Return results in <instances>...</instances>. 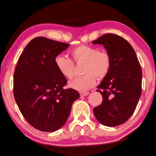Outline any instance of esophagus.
Returning a JSON list of instances; mask_svg holds the SVG:
<instances>
[{
	"instance_id": "obj_1",
	"label": "esophagus",
	"mask_w": 156,
	"mask_h": 156,
	"mask_svg": "<svg viewBox=\"0 0 156 156\" xmlns=\"http://www.w3.org/2000/svg\"><path fill=\"white\" fill-rule=\"evenodd\" d=\"M89 94V92H84V93H80L81 96H87Z\"/></svg>"
}]
</instances>
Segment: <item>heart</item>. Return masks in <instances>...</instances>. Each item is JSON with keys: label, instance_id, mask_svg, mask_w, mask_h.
<instances>
[{"label": "heart", "instance_id": "1", "mask_svg": "<svg viewBox=\"0 0 156 156\" xmlns=\"http://www.w3.org/2000/svg\"><path fill=\"white\" fill-rule=\"evenodd\" d=\"M71 55L77 63L85 62L84 76L71 81V88L80 92H85L96 83V76L103 78L108 74L111 67V57L106 50H99L97 47L81 45L71 51ZM55 66L61 74L67 79L74 76V63L67 56L59 55L55 59Z\"/></svg>", "mask_w": 156, "mask_h": 156}]
</instances>
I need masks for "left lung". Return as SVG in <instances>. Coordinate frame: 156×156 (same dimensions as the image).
Instances as JSON below:
<instances>
[{"label": "left lung", "mask_w": 156, "mask_h": 156, "mask_svg": "<svg viewBox=\"0 0 156 156\" xmlns=\"http://www.w3.org/2000/svg\"><path fill=\"white\" fill-rule=\"evenodd\" d=\"M101 44L111 57V67L98 87L103 101L93 109L104 126L123 124L134 113L142 92V70L132 46L125 39L107 33L92 41Z\"/></svg>", "instance_id": "obj_1"}]
</instances>
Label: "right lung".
<instances>
[{"instance_id": "right-lung-1", "label": "right lung", "mask_w": 156, "mask_h": 156, "mask_svg": "<svg viewBox=\"0 0 156 156\" xmlns=\"http://www.w3.org/2000/svg\"><path fill=\"white\" fill-rule=\"evenodd\" d=\"M69 46L43 37L32 39L18 59L13 75V94L22 115L42 132H55L67 120L73 101L80 98L73 89H64L67 79L55 59Z\"/></svg>"}]
</instances>
